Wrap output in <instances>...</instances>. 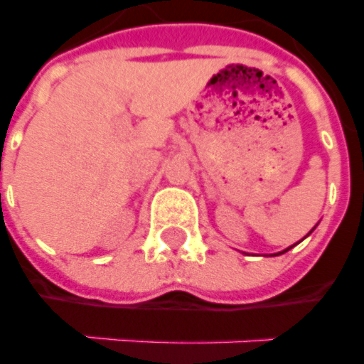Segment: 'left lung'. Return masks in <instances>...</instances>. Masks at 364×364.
Wrapping results in <instances>:
<instances>
[{
	"label": "left lung",
	"mask_w": 364,
	"mask_h": 364,
	"mask_svg": "<svg viewBox=\"0 0 364 364\" xmlns=\"http://www.w3.org/2000/svg\"><path fill=\"white\" fill-rule=\"evenodd\" d=\"M286 251H288V249H286ZM286 251H284V252H286Z\"/></svg>",
	"instance_id": "1"
}]
</instances>
